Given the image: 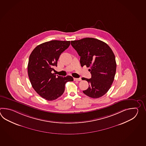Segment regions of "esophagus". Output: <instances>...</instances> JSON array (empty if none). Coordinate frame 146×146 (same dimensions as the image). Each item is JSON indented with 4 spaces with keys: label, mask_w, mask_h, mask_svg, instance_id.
<instances>
[{
    "label": "esophagus",
    "mask_w": 146,
    "mask_h": 146,
    "mask_svg": "<svg viewBox=\"0 0 146 146\" xmlns=\"http://www.w3.org/2000/svg\"><path fill=\"white\" fill-rule=\"evenodd\" d=\"M74 81H79L81 80V78H74Z\"/></svg>",
    "instance_id": "34e87169"
}]
</instances>
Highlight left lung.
I'll return each mask as SVG.
<instances>
[{
	"instance_id": "1",
	"label": "left lung",
	"mask_w": 146,
	"mask_h": 146,
	"mask_svg": "<svg viewBox=\"0 0 146 146\" xmlns=\"http://www.w3.org/2000/svg\"><path fill=\"white\" fill-rule=\"evenodd\" d=\"M71 44L80 56L81 66L90 67L91 78H82L89 85L83 92L94 99L104 96L111 87L116 73V63L112 49L105 42L91 37L72 40Z\"/></svg>"
}]
</instances>
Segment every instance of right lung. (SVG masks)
<instances>
[{
	"mask_svg": "<svg viewBox=\"0 0 146 146\" xmlns=\"http://www.w3.org/2000/svg\"><path fill=\"white\" fill-rule=\"evenodd\" d=\"M70 44V41L50 40L38 45L30 55L28 72L32 86L46 100L57 99L64 93L66 83L74 80L70 76L57 77L52 73L60 54Z\"/></svg>",
	"mask_w": 146,
	"mask_h": 146,
	"instance_id": "1",
	"label": "right lung"
}]
</instances>
